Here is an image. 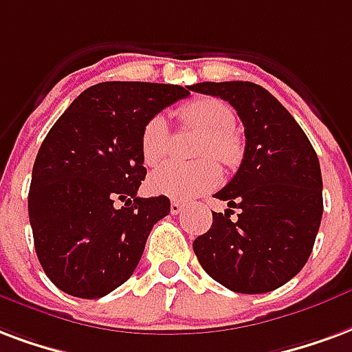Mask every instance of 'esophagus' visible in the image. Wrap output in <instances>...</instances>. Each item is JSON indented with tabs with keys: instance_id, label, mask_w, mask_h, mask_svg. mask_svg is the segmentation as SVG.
Instances as JSON below:
<instances>
[{
	"instance_id": "obj_1",
	"label": "esophagus",
	"mask_w": 352,
	"mask_h": 352,
	"mask_svg": "<svg viewBox=\"0 0 352 352\" xmlns=\"http://www.w3.org/2000/svg\"><path fill=\"white\" fill-rule=\"evenodd\" d=\"M181 210H183V203L175 201V199H173V201H171V205H169V212H171V214H179Z\"/></svg>"
}]
</instances>
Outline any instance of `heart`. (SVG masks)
<instances>
[{"instance_id": "1", "label": "heart", "mask_w": 352, "mask_h": 352, "mask_svg": "<svg viewBox=\"0 0 352 352\" xmlns=\"http://www.w3.org/2000/svg\"><path fill=\"white\" fill-rule=\"evenodd\" d=\"M179 121L184 126L201 132L197 140L196 156H205L190 164L168 162L153 171L149 188L156 196L171 199H192L203 192H209L220 183L222 173L214 160L235 168L244 156V140L235 130V113L228 104L212 96L194 98L179 108ZM143 162L156 166L169 147V129L162 116L151 117L140 138Z\"/></svg>"}]
</instances>
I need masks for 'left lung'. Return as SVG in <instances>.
<instances>
[{
    "label": "left lung",
    "mask_w": 352,
    "mask_h": 352,
    "mask_svg": "<svg viewBox=\"0 0 352 352\" xmlns=\"http://www.w3.org/2000/svg\"><path fill=\"white\" fill-rule=\"evenodd\" d=\"M192 91L228 100L246 136L239 171L214 194L229 209L212 212L194 252L223 287L246 295L274 291L300 272L314 250L322 218L319 158L293 116L261 85L203 82Z\"/></svg>",
    "instance_id": "left-lung-1"
}]
</instances>
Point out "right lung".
<instances>
[{
	"label": "right lung",
	"instance_id": "right-lung-1",
	"mask_svg": "<svg viewBox=\"0 0 352 352\" xmlns=\"http://www.w3.org/2000/svg\"><path fill=\"white\" fill-rule=\"evenodd\" d=\"M190 91L192 85L169 83H96L46 134L28 210L38 261L63 293L100 298L136 270L151 229L169 214L166 196L138 197L147 173L142 130Z\"/></svg>",
	"mask_w": 352,
	"mask_h": 352
}]
</instances>
